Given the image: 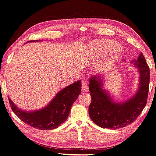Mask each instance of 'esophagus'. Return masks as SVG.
Masks as SVG:
<instances>
[{"mask_svg": "<svg viewBox=\"0 0 156 156\" xmlns=\"http://www.w3.org/2000/svg\"><path fill=\"white\" fill-rule=\"evenodd\" d=\"M82 90L83 92L86 93L89 91V87L86 82H82Z\"/></svg>", "mask_w": 156, "mask_h": 156, "instance_id": "1", "label": "esophagus"}]
</instances>
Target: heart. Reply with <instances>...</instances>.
<instances>
[{"label": "heart", "instance_id": "heart-1", "mask_svg": "<svg viewBox=\"0 0 156 156\" xmlns=\"http://www.w3.org/2000/svg\"><path fill=\"white\" fill-rule=\"evenodd\" d=\"M122 51V47L112 40L92 41L88 44L87 48L88 55L93 60H97L106 55V61H113L121 55Z\"/></svg>", "mask_w": 156, "mask_h": 156}]
</instances>
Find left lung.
<instances>
[{
	"label": "left lung",
	"instance_id": "obj_1",
	"mask_svg": "<svg viewBox=\"0 0 156 156\" xmlns=\"http://www.w3.org/2000/svg\"><path fill=\"white\" fill-rule=\"evenodd\" d=\"M122 63H125V60L122 59ZM131 63L139 72V83L134 95L123 102L115 101L105 89L104 74L97 73L89 79V90L91 97L89 114L98 126L112 129L124 127L134 122L145 107L150 83L149 66L141 52L137 59Z\"/></svg>",
	"mask_w": 156,
	"mask_h": 156
}]
</instances>
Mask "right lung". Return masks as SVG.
Listing matches in <instances>:
<instances>
[{
	"label": "right lung",
	"mask_w": 156,
	"mask_h": 156,
	"mask_svg": "<svg viewBox=\"0 0 156 156\" xmlns=\"http://www.w3.org/2000/svg\"><path fill=\"white\" fill-rule=\"evenodd\" d=\"M31 41L27 42H40ZM81 80L62 89L44 107L27 111L18 108L8 97L13 112L23 122L40 130H51L59 127L67 119L71 107L82 91Z\"/></svg>",
	"instance_id": "right-lung-1"
}]
</instances>
